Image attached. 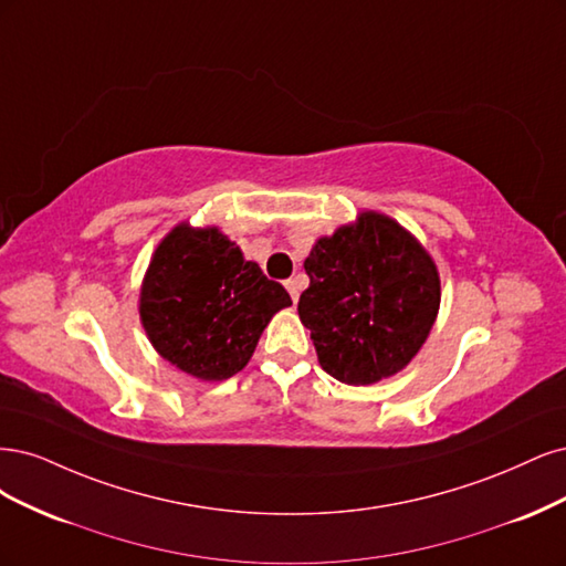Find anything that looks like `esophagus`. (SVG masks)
<instances>
[{
	"mask_svg": "<svg viewBox=\"0 0 566 566\" xmlns=\"http://www.w3.org/2000/svg\"><path fill=\"white\" fill-rule=\"evenodd\" d=\"M284 286H286V291H289V296H291V301H298V280L294 277V280H286L284 282Z\"/></svg>",
	"mask_w": 566,
	"mask_h": 566,
	"instance_id": "34e87169",
	"label": "esophagus"
}]
</instances>
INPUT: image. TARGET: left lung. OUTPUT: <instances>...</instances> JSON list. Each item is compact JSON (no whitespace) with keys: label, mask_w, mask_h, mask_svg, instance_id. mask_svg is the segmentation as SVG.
Here are the masks:
<instances>
[{"label":"left lung","mask_w":566,"mask_h":566,"mask_svg":"<svg viewBox=\"0 0 566 566\" xmlns=\"http://www.w3.org/2000/svg\"><path fill=\"white\" fill-rule=\"evenodd\" d=\"M310 286L298 317L319 367L348 386L407 369L440 313V272L428 249L378 211L324 234L303 263Z\"/></svg>","instance_id":"left-lung-1"}]
</instances>
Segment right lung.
<instances>
[{"instance_id":"add662e5","label":"right lung","mask_w":566,"mask_h":566,"mask_svg":"<svg viewBox=\"0 0 566 566\" xmlns=\"http://www.w3.org/2000/svg\"><path fill=\"white\" fill-rule=\"evenodd\" d=\"M291 298L216 226H174L153 251L138 315L161 359L199 380L242 371Z\"/></svg>"}]
</instances>
